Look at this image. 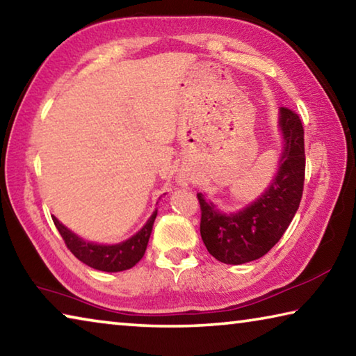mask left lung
Returning a JSON list of instances; mask_svg holds the SVG:
<instances>
[{
  "instance_id": "left-lung-1",
  "label": "left lung",
  "mask_w": 356,
  "mask_h": 356,
  "mask_svg": "<svg viewBox=\"0 0 356 356\" xmlns=\"http://www.w3.org/2000/svg\"><path fill=\"white\" fill-rule=\"evenodd\" d=\"M278 129V170L261 196L236 212H222L197 193L202 242L222 264L240 265L267 254L297 213L305 182V131L300 118L287 108H280Z\"/></svg>"
}]
</instances>
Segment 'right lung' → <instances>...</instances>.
Returning <instances> with one entry per match:
<instances>
[{
  "instance_id": "obj_1",
  "label": "right lung",
  "mask_w": 356,
  "mask_h": 356,
  "mask_svg": "<svg viewBox=\"0 0 356 356\" xmlns=\"http://www.w3.org/2000/svg\"><path fill=\"white\" fill-rule=\"evenodd\" d=\"M155 218L156 209L140 231L129 237L127 240H124V242L111 245L95 243L89 242V240H84L83 237L78 236V234L72 232L67 226H64L56 216H53V221H55V226L59 234H61V237L64 238L67 248L72 251V254H74L78 261L86 264L88 267L100 270V272L114 273L129 270L141 261L144 252H146L150 234H152Z\"/></svg>"
}]
</instances>
